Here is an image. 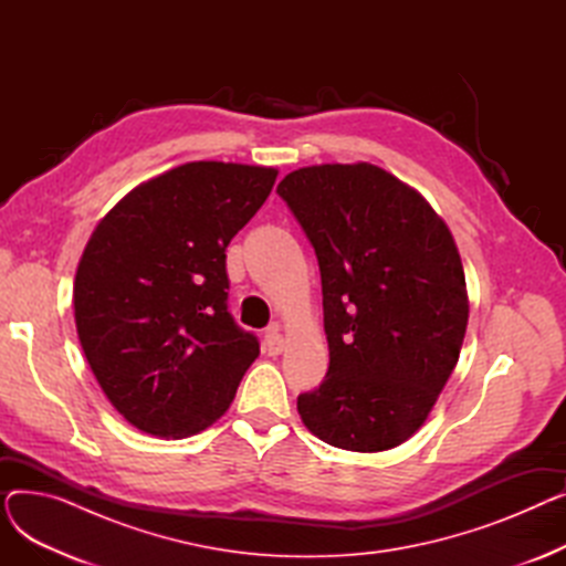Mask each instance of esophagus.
<instances>
[{
	"label": "esophagus",
	"mask_w": 566,
	"mask_h": 566,
	"mask_svg": "<svg viewBox=\"0 0 566 566\" xmlns=\"http://www.w3.org/2000/svg\"><path fill=\"white\" fill-rule=\"evenodd\" d=\"M263 344H265L268 355H280V353H282L284 342H282L280 325H277V323H271V325H268V328H265V335H263Z\"/></svg>",
	"instance_id": "obj_1"
}]
</instances>
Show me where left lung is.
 <instances>
[{
    "label": "left lung",
    "mask_w": 566,
    "mask_h": 566,
    "mask_svg": "<svg viewBox=\"0 0 566 566\" xmlns=\"http://www.w3.org/2000/svg\"><path fill=\"white\" fill-rule=\"evenodd\" d=\"M277 195L314 248L331 367L298 397L305 427L350 452L418 431L457 367L468 295L454 238L422 195L380 167L318 165Z\"/></svg>",
    "instance_id": "obj_1"
}]
</instances>
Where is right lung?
Returning a JSON list of instances; mask_svg holds the SVG:
<instances>
[{
  "instance_id": "1",
  "label": "right lung",
  "mask_w": 566,
  "mask_h": 566,
  "mask_svg": "<svg viewBox=\"0 0 566 566\" xmlns=\"http://www.w3.org/2000/svg\"><path fill=\"white\" fill-rule=\"evenodd\" d=\"M277 171L188 163L137 186L98 222L73 305L86 363L144 433L184 438L229 408L259 339L229 312L227 245Z\"/></svg>"
}]
</instances>
